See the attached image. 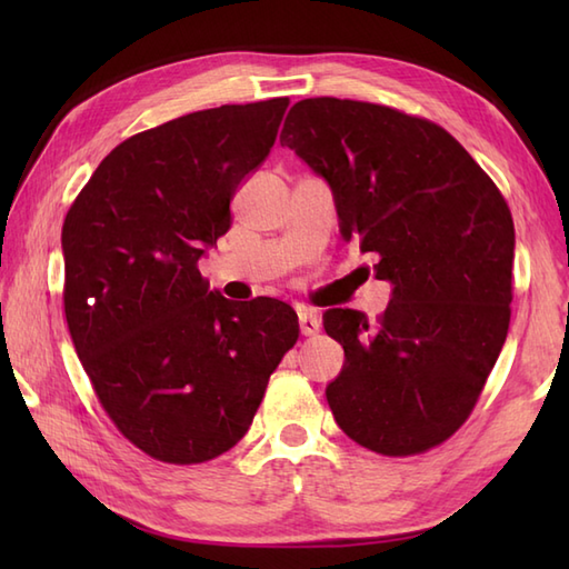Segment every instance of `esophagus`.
Segmentation results:
<instances>
[{"label": "esophagus", "instance_id": "esophagus-1", "mask_svg": "<svg viewBox=\"0 0 569 569\" xmlns=\"http://www.w3.org/2000/svg\"><path fill=\"white\" fill-rule=\"evenodd\" d=\"M298 322H300V332L303 335H316L320 330V316L310 308H300L298 310Z\"/></svg>", "mask_w": 569, "mask_h": 569}]
</instances>
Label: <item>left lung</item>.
<instances>
[{"label": "left lung", "mask_w": 569, "mask_h": 569, "mask_svg": "<svg viewBox=\"0 0 569 569\" xmlns=\"http://www.w3.org/2000/svg\"><path fill=\"white\" fill-rule=\"evenodd\" d=\"M281 147L330 186L342 239L393 286L379 320L325 310L345 347L325 389L337 426L379 455L426 452L467 420L506 342L509 204L455 137L391 107L300 100Z\"/></svg>", "instance_id": "1"}]
</instances>
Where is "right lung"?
Masks as SVG:
<instances>
[{"label":"right lung","mask_w":569,"mask_h":569,"mask_svg":"<svg viewBox=\"0 0 569 569\" xmlns=\"http://www.w3.org/2000/svg\"><path fill=\"white\" fill-rule=\"evenodd\" d=\"M286 107L222 104L141 131L98 166L63 222L72 345L107 416L161 462H208L244 438L298 340L291 306L227 300L198 269Z\"/></svg>","instance_id":"add662e5"}]
</instances>
